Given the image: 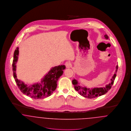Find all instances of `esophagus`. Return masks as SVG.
<instances>
[{"instance_id":"34e87169","label":"esophagus","mask_w":131,"mask_h":131,"mask_svg":"<svg viewBox=\"0 0 131 131\" xmlns=\"http://www.w3.org/2000/svg\"><path fill=\"white\" fill-rule=\"evenodd\" d=\"M65 65L66 68H70L71 67V64L70 62H66L65 63Z\"/></svg>"}]
</instances>
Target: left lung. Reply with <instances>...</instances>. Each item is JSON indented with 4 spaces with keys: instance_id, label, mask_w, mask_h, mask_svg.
<instances>
[{
    "instance_id": "1",
    "label": "left lung",
    "mask_w": 131,
    "mask_h": 131,
    "mask_svg": "<svg viewBox=\"0 0 131 131\" xmlns=\"http://www.w3.org/2000/svg\"><path fill=\"white\" fill-rule=\"evenodd\" d=\"M105 37L106 39H108V37L107 35H105ZM116 71L115 74L113 75L112 79H111V82L108 84L106 85L105 87H100V88H87L86 87H82L80 86L78 81L74 79L72 81V83L74 85V88L75 90L78 91V92L82 96L87 98L88 99H92L95 98L96 97L101 96L105 94L106 93L108 92V90H110L111 87L112 86L114 81L115 80V77L116 76V73L118 69V65L116 67Z\"/></svg>"
}]
</instances>
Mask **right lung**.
I'll use <instances>...</instances> for the list:
<instances>
[{
  "label": "right lung",
  "instance_id": "obj_1",
  "mask_svg": "<svg viewBox=\"0 0 131 131\" xmlns=\"http://www.w3.org/2000/svg\"><path fill=\"white\" fill-rule=\"evenodd\" d=\"M19 48L14 51L12 67L13 77L19 90L23 93L35 99H41L49 97L56 89L57 81L63 73L65 65H59L50 69L45 76L41 83L34 84L28 86L25 83L18 80L16 75V63L19 55Z\"/></svg>",
  "mask_w": 131,
  "mask_h": 131
}]
</instances>
